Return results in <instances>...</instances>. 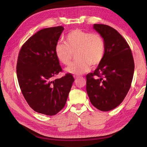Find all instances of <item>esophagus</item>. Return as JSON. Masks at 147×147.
I'll use <instances>...</instances> for the list:
<instances>
[{"instance_id":"34e87169","label":"esophagus","mask_w":147,"mask_h":147,"mask_svg":"<svg viewBox=\"0 0 147 147\" xmlns=\"http://www.w3.org/2000/svg\"><path fill=\"white\" fill-rule=\"evenodd\" d=\"M74 78H75V79H77V78H78L79 77L78 76H77V75H74Z\"/></svg>"}]
</instances>
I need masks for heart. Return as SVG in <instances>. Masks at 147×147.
<instances>
[{"label":"heart","instance_id":"heart-1","mask_svg":"<svg viewBox=\"0 0 147 147\" xmlns=\"http://www.w3.org/2000/svg\"><path fill=\"white\" fill-rule=\"evenodd\" d=\"M104 38L97 33L81 29L70 31L65 37V42L55 46L56 57L64 65H69L76 53L78 59L66 68L68 73L81 75L90 70V66L98 65L105 55Z\"/></svg>","mask_w":147,"mask_h":147}]
</instances>
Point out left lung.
Returning a JSON list of instances; mask_svg holds the SVG:
<instances>
[{"label": "left lung", "mask_w": 147, "mask_h": 147, "mask_svg": "<svg viewBox=\"0 0 147 147\" xmlns=\"http://www.w3.org/2000/svg\"><path fill=\"white\" fill-rule=\"evenodd\" d=\"M105 42L103 59L86 75V91L93 106L103 112L114 109L125 98L134 72V61L126 40L117 30L94 24Z\"/></svg>", "instance_id": "1"}]
</instances>
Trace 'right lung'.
I'll return each instance as SVG.
<instances>
[{"label":"right lung","instance_id":"1","mask_svg":"<svg viewBox=\"0 0 147 147\" xmlns=\"http://www.w3.org/2000/svg\"><path fill=\"white\" fill-rule=\"evenodd\" d=\"M64 28L43 29L21 47L18 57L16 74L24 99L34 111L55 115L64 108L74 78L66 74L53 78L63 71L55 54V46Z\"/></svg>","mask_w":147,"mask_h":147}]
</instances>
